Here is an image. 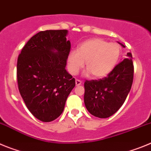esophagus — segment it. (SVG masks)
Instances as JSON below:
<instances>
[{"label":"esophagus","mask_w":151,"mask_h":151,"mask_svg":"<svg viewBox=\"0 0 151 151\" xmlns=\"http://www.w3.org/2000/svg\"><path fill=\"white\" fill-rule=\"evenodd\" d=\"M81 84H82V81H81V80H76V86H78V85H80Z\"/></svg>","instance_id":"obj_1"}]
</instances>
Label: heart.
<instances>
[{
	"mask_svg": "<svg viewBox=\"0 0 151 151\" xmlns=\"http://www.w3.org/2000/svg\"><path fill=\"white\" fill-rule=\"evenodd\" d=\"M122 47L116 42H109L100 38L85 41L68 55L69 71L76 75L85 65V76L92 74L95 78L106 76L116 66L120 58Z\"/></svg>",
	"mask_w": 151,
	"mask_h": 151,
	"instance_id": "heart-1",
	"label": "heart"
}]
</instances>
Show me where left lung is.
Returning a JSON list of instances; mask_svg holds the SVG:
<instances>
[{
	"label": "left lung",
	"instance_id": "8db88e82",
	"mask_svg": "<svg viewBox=\"0 0 151 151\" xmlns=\"http://www.w3.org/2000/svg\"><path fill=\"white\" fill-rule=\"evenodd\" d=\"M123 47L122 44L119 43ZM134 76L132 55L118 63L107 76L85 82V107L98 118H108L122 106L131 90Z\"/></svg>",
	"mask_w": 151,
	"mask_h": 151
}]
</instances>
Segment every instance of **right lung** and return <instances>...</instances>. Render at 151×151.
Listing matches in <instances>:
<instances>
[{"label":"right lung","mask_w":151,"mask_h":151,"mask_svg":"<svg viewBox=\"0 0 151 151\" xmlns=\"http://www.w3.org/2000/svg\"><path fill=\"white\" fill-rule=\"evenodd\" d=\"M68 31H41L32 36L17 60L19 93L31 113L42 122L61 115L68 96L76 85L66 71L71 48Z\"/></svg>","instance_id":"right-lung-1"}]
</instances>
